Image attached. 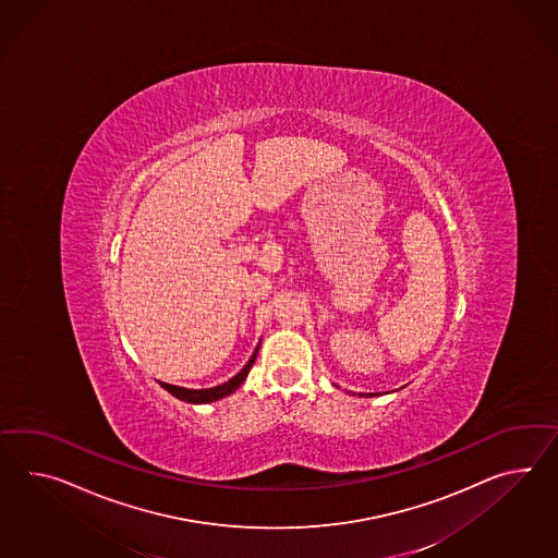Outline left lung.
I'll use <instances>...</instances> for the list:
<instances>
[{
  "label": "left lung",
  "instance_id": "1",
  "mask_svg": "<svg viewBox=\"0 0 558 558\" xmlns=\"http://www.w3.org/2000/svg\"><path fill=\"white\" fill-rule=\"evenodd\" d=\"M359 395H361V393H359ZM361 397H363V395H361ZM368 397H373V393H368Z\"/></svg>",
  "mask_w": 558,
  "mask_h": 558
}]
</instances>
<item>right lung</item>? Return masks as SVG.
Returning <instances> with one entry per match:
<instances>
[{"label":"right lung","instance_id":"add662e5","mask_svg":"<svg viewBox=\"0 0 558 558\" xmlns=\"http://www.w3.org/2000/svg\"><path fill=\"white\" fill-rule=\"evenodd\" d=\"M258 349L259 344L256 347L254 354L250 356V361L245 363V367L242 368L235 377H231L230 380L221 383L218 387H211V389H185V387L169 385V383H161V387H163L165 391H169V393L173 395V397H178L181 401H185V403H195V405H202V403H214V401H218V399H223V397H228V395L233 393V391L244 383L245 377H247V373H250V368H252L254 361H256Z\"/></svg>","mask_w":558,"mask_h":558}]
</instances>
